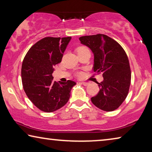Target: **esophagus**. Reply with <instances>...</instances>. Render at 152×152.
Wrapping results in <instances>:
<instances>
[{
    "mask_svg": "<svg viewBox=\"0 0 152 152\" xmlns=\"http://www.w3.org/2000/svg\"><path fill=\"white\" fill-rule=\"evenodd\" d=\"M80 83H81L82 84H83L84 86H88V84H90L89 82H80Z\"/></svg>",
    "mask_w": 152,
    "mask_h": 152,
    "instance_id": "1",
    "label": "esophagus"
}]
</instances>
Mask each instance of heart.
Returning <instances> with one entry per match:
<instances>
[{
    "mask_svg": "<svg viewBox=\"0 0 152 152\" xmlns=\"http://www.w3.org/2000/svg\"><path fill=\"white\" fill-rule=\"evenodd\" d=\"M89 50V49L86 47V46H80L78 48L76 49V51L77 53H80V52H83V51H88ZM82 75V72H78V76H81Z\"/></svg>",
    "mask_w": 152,
    "mask_h": 152,
    "instance_id": "1",
    "label": "heart"
}]
</instances>
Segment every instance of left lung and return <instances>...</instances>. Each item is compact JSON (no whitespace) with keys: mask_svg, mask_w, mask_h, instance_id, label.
Wrapping results in <instances>:
<instances>
[{"mask_svg":"<svg viewBox=\"0 0 152 152\" xmlns=\"http://www.w3.org/2000/svg\"><path fill=\"white\" fill-rule=\"evenodd\" d=\"M82 44L88 46L94 55L93 71L102 74L103 81L98 83L100 91L91 101L105 111L118 109L127 97L132 72L124 49L119 43L104 34L82 36Z\"/></svg>","mask_w":152,"mask_h":152,"instance_id":"obj_1","label":"left lung"}]
</instances>
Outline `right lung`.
<instances>
[{"label":"right lung","mask_w":152,"mask_h":152,"mask_svg":"<svg viewBox=\"0 0 152 152\" xmlns=\"http://www.w3.org/2000/svg\"><path fill=\"white\" fill-rule=\"evenodd\" d=\"M71 37H46L35 43L25 55L21 67L22 84L27 97L36 107L51 113L64 106L76 84L53 80V67L60 63Z\"/></svg>","instance_id":"obj_1"}]
</instances>
